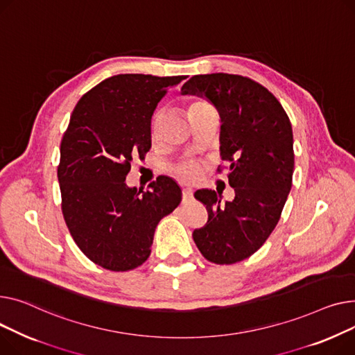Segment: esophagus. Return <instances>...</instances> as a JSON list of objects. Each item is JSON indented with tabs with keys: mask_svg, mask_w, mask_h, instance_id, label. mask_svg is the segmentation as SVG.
Returning <instances> with one entry per match:
<instances>
[{
	"mask_svg": "<svg viewBox=\"0 0 355 355\" xmlns=\"http://www.w3.org/2000/svg\"><path fill=\"white\" fill-rule=\"evenodd\" d=\"M192 199H193V192H192V189H183V191H182V200H183V203L191 202Z\"/></svg>",
	"mask_w": 355,
	"mask_h": 355,
	"instance_id": "obj_1",
	"label": "esophagus"
}]
</instances>
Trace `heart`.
<instances>
[{
	"label": "heart",
	"instance_id": "obj_1",
	"mask_svg": "<svg viewBox=\"0 0 355 355\" xmlns=\"http://www.w3.org/2000/svg\"><path fill=\"white\" fill-rule=\"evenodd\" d=\"M207 109H212L209 103H207L206 100H202V98H196L189 104V109H187V112H189V116H191V114L207 110ZM152 137L153 139L157 137V120H155L152 124ZM199 173H200V169L196 164H182L176 169V175L184 182L195 180L199 176Z\"/></svg>",
	"mask_w": 355,
	"mask_h": 355
}]
</instances>
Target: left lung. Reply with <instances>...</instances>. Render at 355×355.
<instances>
[{
  "label": "left lung",
  "instance_id": "1",
  "mask_svg": "<svg viewBox=\"0 0 355 355\" xmlns=\"http://www.w3.org/2000/svg\"><path fill=\"white\" fill-rule=\"evenodd\" d=\"M182 94L205 97L220 117L219 150L235 199L222 203L220 193L198 191L209 218L193 241L207 261L231 265L255 254L279 220L293 186V126L275 96L243 76H193Z\"/></svg>",
  "mask_w": 355,
  "mask_h": 355
}]
</instances>
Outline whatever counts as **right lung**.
I'll return each mask as SVG.
<instances>
[{
    "instance_id": "1",
    "label": "right lung",
    "mask_w": 355,
    "mask_h": 355,
    "mask_svg": "<svg viewBox=\"0 0 355 355\" xmlns=\"http://www.w3.org/2000/svg\"><path fill=\"white\" fill-rule=\"evenodd\" d=\"M184 76L119 74L83 96L60 146L61 211L90 261L123 272L150 255L155 229L182 200L179 184L157 178L150 191L126 184L133 157L152 148L157 103Z\"/></svg>"
}]
</instances>
